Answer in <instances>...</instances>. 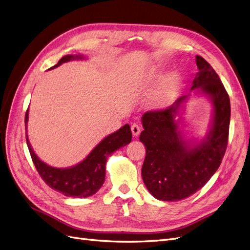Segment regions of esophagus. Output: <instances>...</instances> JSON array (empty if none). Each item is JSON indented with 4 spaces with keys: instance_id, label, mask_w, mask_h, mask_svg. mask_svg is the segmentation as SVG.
I'll return each mask as SVG.
<instances>
[{
    "instance_id": "1",
    "label": "esophagus",
    "mask_w": 250,
    "mask_h": 250,
    "mask_svg": "<svg viewBox=\"0 0 250 250\" xmlns=\"http://www.w3.org/2000/svg\"><path fill=\"white\" fill-rule=\"evenodd\" d=\"M130 129H131V132H132V134H133V137H138V135L140 134V132H141V126L139 125V124H135V123H133L132 125H131V127H130Z\"/></svg>"
}]
</instances>
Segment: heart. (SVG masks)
Here are the masks:
<instances>
[{"label":"heart","mask_w":250,"mask_h":250,"mask_svg":"<svg viewBox=\"0 0 250 250\" xmlns=\"http://www.w3.org/2000/svg\"><path fill=\"white\" fill-rule=\"evenodd\" d=\"M161 75L158 74L157 70H151L147 75V82L150 84H153L158 79ZM178 85V77L176 75H171L167 79H165L161 86L157 88L156 92L151 96L150 104L154 108H166L168 107L171 101L173 100L174 95L176 93Z\"/></svg>","instance_id":"b5f03b06"}]
</instances>
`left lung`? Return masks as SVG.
Here are the masks:
<instances>
[{"mask_svg":"<svg viewBox=\"0 0 250 250\" xmlns=\"http://www.w3.org/2000/svg\"><path fill=\"white\" fill-rule=\"evenodd\" d=\"M196 64L198 73L191 89L199 88L214 106L213 123L206 139L188 147L178 130L175 117L188 95L178 98L166 109L147 111L142 117L144 130L140 141L146 148L142 177L148 191L158 200L177 201L200 190L218 170L228 147L229 94L206 59L197 55Z\"/></svg>","mask_w":250,"mask_h":250,"instance_id":"1","label":"left lung"}]
</instances>
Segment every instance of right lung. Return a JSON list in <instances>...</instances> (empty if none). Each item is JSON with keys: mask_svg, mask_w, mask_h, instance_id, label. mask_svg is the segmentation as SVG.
<instances>
[{"mask_svg": "<svg viewBox=\"0 0 250 250\" xmlns=\"http://www.w3.org/2000/svg\"><path fill=\"white\" fill-rule=\"evenodd\" d=\"M75 59L82 60L84 59V56L65 55L51 69H55L62 63ZM28 116L29 108L26 111L25 117L26 131ZM131 138L132 134L130 126L126 124L116 132L103 139L81 163L70 168H54L42 162L39 156L34 153L28 140V135L26 134L30 155H31L37 172H39L44 183L53 190H56L64 196H67V197L77 198L88 197V196H92L98 192L105 180V168H106L105 165H106L108 155L121 147H124L127 144H129Z\"/></svg>", "mask_w": 250, "mask_h": 250, "instance_id": "add662e5", "label": "right lung"}]
</instances>
